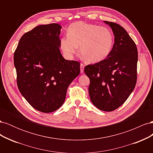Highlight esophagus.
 Here are the masks:
<instances>
[{
	"label": "esophagus",
	"mask_w": 153,
	"mask_h": 153,
	"mask_svg": "<svg viewBox=\"0 0 153 153\" xmlns=\"http://www.w3.org/2000/svg\"><path fill=\"white\" fill-rule=\"evenodd\" d=\"M84 65L83 64H80V73H84Z\"/></svg>",
	"instance_id": "esophagus-1"
}]
</instances>
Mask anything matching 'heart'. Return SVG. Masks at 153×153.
I'll return each instance as SVG.
<instances>
[{"label": "heart", "instance_id": "heart-1", "mask_svg": "<svg viewBox=\"0 0 153 153\" xmlns=\"http://www.w3.org/2000/svg\"><path fill=\"white\" fill-rule=\"evenodd\" d=\"M67 34L62 37L60 45L68 57L77 52L78 46L82 57L89 63L103 61L112 51L114 37L106 27L78 22L70 25Z\"/></svg>", "mask_w": 153, "mask_h": 153}]
</instances>
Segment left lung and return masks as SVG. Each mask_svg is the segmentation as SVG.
<instances>
[{"label": "left lung", "mask_w": 153, "mask_h": 153, "mask_svg": "<svg viewBox=\"0 0 153 153\" xmlns=\"http://www.w3.org/2000/svg\"><path fill=\"white\" fill-rule=\"evenodd\" d=\"M115 36L112 51L105 59L84 68L89 78V93L93 105L105 112L121 106L135 87L138 51L126 30L116 23L104 21Z\"/></svg>", "instance_id": "1"}]
</instances>
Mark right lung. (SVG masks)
I'll use <instances>...</instances> for the list:
<instances>
[{"mask_svg": "<svg viewBox=\"0 0 153 153\" xmlns=\"http://www.w3.org/2000/svg\"><path fill=\"white\" fill-rule=\"evenodd\" d=\"M61 28L57 24L36 27L22 36L14 53L18 89L32 107L44 113L61 107L80 71L79 62L62 56Z\"/></svg>", "mask_w": 153, "mask_h": 153, "instance_id": "right-lung-1", "label": "right lung"}]
</instances>
